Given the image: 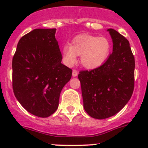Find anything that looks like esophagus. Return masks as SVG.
Instances as JSON below:
<instances>
[{
	"instance_id": "esophagus-1",
	"label": "esophagus",
	"mask_w": 148,
	"mask_h": 148,
	"mask_svg": "<svg viewBox=\"0 0 148 148\" xmlns=\"http://www.w3.org/2000/svg\"><path fill=\"white\" fill-rule=\"evenodd\" d=\"M78 71H76V70H73V77H76L77 75H78Z\"/></svg>"
}]
</instances>
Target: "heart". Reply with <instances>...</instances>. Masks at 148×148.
Here are the masks:
<instances>
[{
	"instance_id": "b5f03b06",
	"label": "heart",
	"mask_w": 148,
	"mask_h": 148,
	"mask_svg": "<svg viewBox=\"0 0 148 148\" xmlns=\"http://www.w3.org/2000/svg\"><path fill=\"white\" fill-rule=\"evenodd\" d=\"M110 42L107 38L82 34L72 40L71 44H64L61 49L63 62L72 66L81 56V64L87 69H95L102 65L109 56Z\"/></svg>"
}]
</instances>
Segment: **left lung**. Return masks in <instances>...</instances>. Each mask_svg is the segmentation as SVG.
<instances>
[{
  "instance_id": "obj_1",
  "label": "left lung",
  "mask_w": 148,
  "mask_h": 148,
  "mask_svg": "<svg viewBox=\"0 0 148 148\" xmlns=\"http://www.w3.org/2000/svg\"><path fill=\"white\" fill-rule=\"evenodd\" d=\"M113 53L99 67L83 70L81 82L84 108L89 116L104 119L114 116L127 104L134 89L135 59L127 39L108 29Z\"/></svg>"
}]
</instances>
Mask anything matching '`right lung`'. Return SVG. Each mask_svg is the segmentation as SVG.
<instances>
[{
  "instance_id": "right-lung-1",
  "label": "right lung",
  "mask_w": 148,
  "mask_h": 148,
  "mask_svg": "<svg viewBox=\"0 0 148 148\" xmlns=\"http://www.w3.org/2000/svg\"><path fill=\"white\" fill-rule=\"evenodd\" d=\"M56 29H35L19 40L12 58L17 100L34 116L46 118L58 108L60 93L72 70L61 64Z\"/></svg>"
}]
</instances>
